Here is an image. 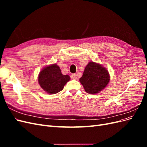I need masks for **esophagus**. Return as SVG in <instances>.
Masks as SVG:
<instances>
[{"mask_svg":"<svg viewBox=\"0 0 147 147\" xmlns=\"http://www.w3.org/2000/svg\"><path fill=\"white\" fill-rule=\"evenodd\" d=\"M71 78H72L74 80H77V74H72V75H71Z\"/></svg>","mask_w":147,"mask_h":147,"instance_id":"obj_1","label":"esophagus"}]
</instances>
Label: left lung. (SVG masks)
<instances>
[{
	"label": "left lung",
	"mask_w": 147,
	"mask_h": 147,
	"mask_svg": "<svg viewBox=\"0 0 147 147\" xmlns=\"http://www.w3.org/2000/svg\"><path fill=\"white\" fill-rule=\"evenodd\" d=\"M110 81V75L104 67L94 62H89L80 82L89 94L99 93L106 87Z\"/></svg>",
	"instance_id": "8db88e82"
}]
</instances>
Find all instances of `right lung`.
<instances>
[{
	"instance_id": "1",
	"label": "right lung",
	"mask_w": 147,
	"mask_h": 147,
	"mask_svg": "<svg viewBox=\"0 0 147 147\" xmlns=\"http://www.w3.org/2000/svg\"><path fill=\"white\" fill-rule=\"evenodd\" d=\"M68 75L61 73L59 67L56 64L43 68L39 73L38 82L40 86L46 92L54 94L63 90L65 84L70 80Z\"/></svg>"
}]
</instances>
